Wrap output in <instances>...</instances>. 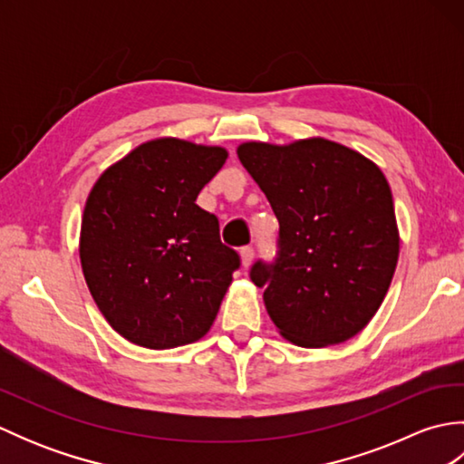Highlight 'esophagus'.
Returning <instances> with one entry per match:
<instances>
[{
  "mask_svg": "<svg viewBox=\"0 0 464 464\" xmlns=\"http://www.w3.org/2000/svg\"><path fill=\"white\" fill-rule=\"evenodd\" d=\"M255 257V249L251 247V245H247V247H241V261H243V267H249L251 261Z\"/></svg>",
  "mask_w": 464,
  "mask_h": 464,
  "instance_id": "obj_1",
  "label": "esophagus"
}]
</instances>
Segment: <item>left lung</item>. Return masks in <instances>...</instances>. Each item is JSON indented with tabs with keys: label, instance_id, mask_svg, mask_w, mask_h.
Here are the masks:
<instances>
[{
	"label": "left lung",
	"instance_id": "8db88e82",
	"mask_svg": "<svg viewBox=\"0 0 464 464\" xmlns=\"http://www.w3.org/2000/svg\"><path fill=\"white\" fill-rule=\"evenodd\" d=\"M237 153L279 219L277 253L249 271L269 317L299 347L354 337L381 307L399 259L382 171L327 140L243 143Z\"/></svg>",
	"mask_w": 464,
	"mask_h": 464
}]
</instances>
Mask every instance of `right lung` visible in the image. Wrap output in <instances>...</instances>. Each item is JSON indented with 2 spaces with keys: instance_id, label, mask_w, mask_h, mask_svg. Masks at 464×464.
<instances>
[{
  "instance_id": "add662e5",
  "label": "right lung",
  "mask_w": 464,
  "mask_h": 464,
  "mask_svg": "<svg viewBox=\"0 0 464 464\" xmlns=\"http://www.w3.org/2000/svg\"><path fill=\"white\" fill-rule=\"evenodd\" d=\"M227 160L221 147L143 143L87 197L80 257L93 301L140 347L173 349L211 329L239 253L195 203Z\"/></svg>"
}]
</instances>
